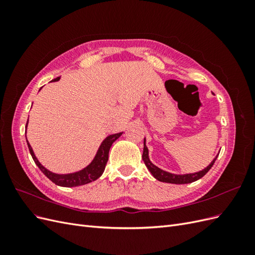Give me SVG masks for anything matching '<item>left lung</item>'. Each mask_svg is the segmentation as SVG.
<instances>
[{"label":"left lung","mask_w":255,"mask_h":255,"mask_svg":"<svg viewBox=\"0 0 255 255\" xmlns=\"http://www.w3.org/2000/svg\"><path fill=\"white\" fill-rule=\"evenodd\" d=\"M218 156V155H217ZM217 156L215 157V159L212 161V163L208 165L205 169H203L202 171H199L196 173H190V174H172V173H169L166 172L164 170H161V169L157 168L155 165H153L148 156V148H146L145 145V139L143 141V153H142V159L144 161V164L146 166V168L149 169V171L152 173V175L155 177L156 180L160 181V182H165V183H171V184H187V183H192L195 182L199 179H201L202 176H204L208 170L213 167L214 163Z\"/></svg>","instance_id":"8db88e82"}]
</instances>
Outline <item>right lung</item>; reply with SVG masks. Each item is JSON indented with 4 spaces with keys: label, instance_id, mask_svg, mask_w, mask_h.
I'll return each instance as SVG.
<instances>
[{
    "label": "right lung",
    "instance_id": "1",
    "mask_svg": "<svg viewBox=\"0 0 255 255\" xmlns=\"http://www.w3.org/2000/svg\"><path fill=\"white\" fill-rule=\"evenodd\" d=\"M59 79L60 78L58 76V78L54 79L53 81L55 82V81H58ZM121 134L122 133H118V134H114V135H111L107 137L106 139L102 142L101 146H100V149L97 153L95 159L92 160V163L85 169H83V170H81L79 172H75V173H70V174H56V173H52L51 171L47 170V169H45L43 166H41V164L36 158L32 146L29 145L28 141H27V145H28V150H29L30 155H32L35 164L42 171V173L48 177V179H50L53 183L58 185V186L74 187V186H80V185H85V184L90 183L92 181H96L98 177L102 175V173L104 172L107 160H109V152H110L111 146H112L113 142L115 140H117L118 138L121 136Z\"/></svg>",
    "mask_w": 255,
    "mask_h": 255
}]
</instances>
